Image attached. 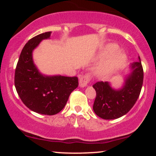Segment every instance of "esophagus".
I'll list each match as a JSON object with an SVG mask.
<instances>
[{
	"mask_svg": "<svg viewBox=\"0 0 156 156\" xmlns=\"http://www.w3.org/2000/svg\"><path fill=\"white\" fill-rule=\"evenodd\" d=\"M91 78L89 74H86L84 76H82L79 78V85L80 87H84L87 85V83L90 81Z\"/></svg>",
	"mask_w": 156,
	"mask_h": 156,
	"instance_id": "obj_1",
	"label": "esophagus"
}]
</instances>
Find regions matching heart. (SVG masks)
Masks as SVG:
<instances>
[{
	"instance_id": "1",
	"label": "heart",
	"mask_w": 156,
	"mask_h": 156,
	"mask_svg": "<svg viewBox=\"0 0 156 156\" xmlns=\"http://www.w3.org/2000/svg\"><path fill=\"white\" fill-rule=\"evenodd\" d=\"M117 47L115 45H109L106 48L105 54H110L101 68L103 74H108L114 72L116 69L120 68L126 60V55L122 52L116 51Z\"/></svg>"
}]
</instances>
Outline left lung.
<instances>
[{
    "mask_svg": "<svg viewBox=\"0 0 156 156\" xmlns=\"http://www.w3.org/2000/svg\"><path fill=\"white\" fill-rule=\"evenodd\" d=\"M130 65L132 72L125 80L124 87L115 90L108 82L98 81L92 86L96 91L93 110L104 119H114L122 117L133 108L140 94L144 71L140 58Z\"/></svg>",
    "mask_w": 156,
    "mask_h": 156,
    "instance_id": "obj_1",
    "label": "left lung"
}]
</instances>
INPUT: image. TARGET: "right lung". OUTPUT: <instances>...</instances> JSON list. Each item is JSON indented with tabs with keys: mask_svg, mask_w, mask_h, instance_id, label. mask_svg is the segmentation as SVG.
Returning <instances> with one entry per match:
<instances>
[{
	"mask_svg": "<svg viewBox=\"0 0 156 156\" xmlns=\"http://www.w3.org/2000/svg\"><path fill=\"white\" fill-rule=\"evenodd\" d=\"M51 33L40 34L25 44L15 74V88L23 103L33 112L44 115L60 112L78 86V77L44 76L34 64L32 51L42 39L49 38Z\"/></svg>",
	"mask_w": 156,
	"mask_h": 156,
	"instance_id": "1",
	"label": "right lung"
}]
</instances>
